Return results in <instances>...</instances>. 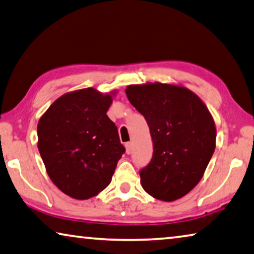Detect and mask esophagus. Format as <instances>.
Masks as SVG:
<instances>
[{
  "label": "esophagus",
  "mask_w": 254,
  "mask_h": 254,
  "mask_svg": "<svg viewBox=\"0 0 254 254\" xmlns=\"http://www.w3.org/2000/svg\"><path fill=\"white\" fill-rule=\"evenodd\" d=\"M126 149H127V154L130 155L132 152V143L131 142H127L126 143Z\"/></svg>",
  "instance_id": "esophagus-1"
}]
</instances>
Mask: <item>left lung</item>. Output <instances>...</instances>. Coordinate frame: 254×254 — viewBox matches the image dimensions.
Returning <instances> with one entry per match:
<instances>
[{"label": "left lung", "mask_w": 254, "mask_h": 254, "mask_svg": "<svg viewBox=\"0 0 254 254\" xmlns=\"http://www.w3.org/2000/svg\"><path fill=\"white\" fill-rule=\"evenodd\" d=\"M126 94L146 119L154 143L150 163L139 172L143 190L163 201L182 198L200 182L214 154V119L184 87L133 84Z\"/></svg>", "instance_id": "1"}]
</instances>
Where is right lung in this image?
Masks as SVG:
<instances>
[{
	"label": "right lung",
	"mask_w": 254,
	"mask_h": 254,
	"mask_svg": "<svg viewBox=\"0 0 254 254\" xmlns=\"http://www.w3.org/2000/svg\"><path fill=\"white\" fill-rule=\"evenodd\" d=\"M111 104V95L86 88L61 96L39 120L38 150L47 174L71 198L103 191L126 152L106 115Z\"/></svg>",
	"instance_id": "add662e5"
}]
</instances>
